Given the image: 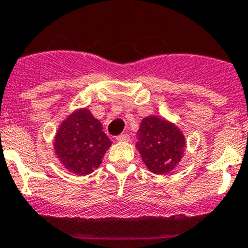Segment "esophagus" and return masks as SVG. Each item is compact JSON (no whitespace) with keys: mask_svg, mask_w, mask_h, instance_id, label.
<instances>
[{"mask_svg":"<svg viewBox=\"0 0 248 248\" xmlns=\"http://www.w3.org/2000/svg\"><path fill=\"white\" fill-rule=\"evenodd\" d=\"M129 140H130V137L127 134H122V135H119V136H117V141L118 142H127Z\"/></svg>","mask_w":248,"mask_h":248,"instance_id":"esophagus-1","label":"esophagus"}]
</instances>
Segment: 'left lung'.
Listing matches in <instances>:
<instances>
[{"label":"left lung","instance_id":"1","mask_svg":"<svg viewBox=\"0 0 248 248\" xmlns=\"http://www.w3.org/2000/svg\"><path fill=\"white\" fill-rule=\"evenodd\" d=\"M187 141L182 130L172 122L158 116L141 121L136 148L151 172L166 175L180 165Z\"/></svg>","mask_w":248,"mask_h":248}]
</instances>
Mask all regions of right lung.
<instances>
[{
  "mask_svg": "<svg viewBox=\"0 0 248 248\" xmlns=\"http://www.w3.org/2000/svg\"><path fill=\"white\" fill-rule=\"evenodd\" d=\"M53 144L56 158L66 170L85 176L101 165L112 141L89 109L78 108L59 125Z\"/></svg>",
  "mask_w": 248,
  "mask_h": 248,
  "instance_id": "obj_1",
  "label": "right lung"
}]
</instances>
